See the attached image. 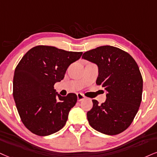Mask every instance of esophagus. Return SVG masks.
Segmentation results:
<instances>
[{
    "label": "esophagus",
    "instance_id": "1",
    "mask_svg": "<svg viewBox=\"0 0 157 157\" xmlns=\"http://www.w3.org/2000/svg\"><path fill=\"white\" fill-rule=\"evenodd\" d=\"M77 98H78V101H82V100H84L86 98V97L82 93H78L77 94Z\"/></svg>",
    "mask_w": 157,
    "mask_h": 157
}]
</instances>
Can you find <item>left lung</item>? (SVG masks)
I'll return each mask as SVG.
<instances>
[{"mask_svg":"<svg viewBox=\"0 0 157 157\" xmlns=\"http://www.w3.org/2000/svg\"><path fill=\"white\" fill-rule=\"evenodd\" d=\"M82 58L98 65L97 85L107 91L106 100L86 113L91 127L105 135L124 132L132 124L142 100L143 78L136 62L123 50L102 46L84 52Z\"/></svg>","mask_w":157,"mask_h":157,"instance_id":"obj_1","label":"left lung"}]
</instances>
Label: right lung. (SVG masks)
Segmentation results:
<instances>
[{
    "label": "right lung",
    "instance_id": "right-lung-1",
    "mask_svg": "<svg viewBox=\"0 0 157 157\" xmlns=\"http://www.w3.org/2000/svg\"><path fill=\"white\" fill-rule=\"evenodd\" d=\"M82 55V52L40 45L29 50L17 65L13 99L21 121L33 134L46 136L65 126L77 95H59L54 85L63 80L69 65Z\"/></svg>",
    "mask_w": 157,
    "mask_h": 157
}]
</instances>
